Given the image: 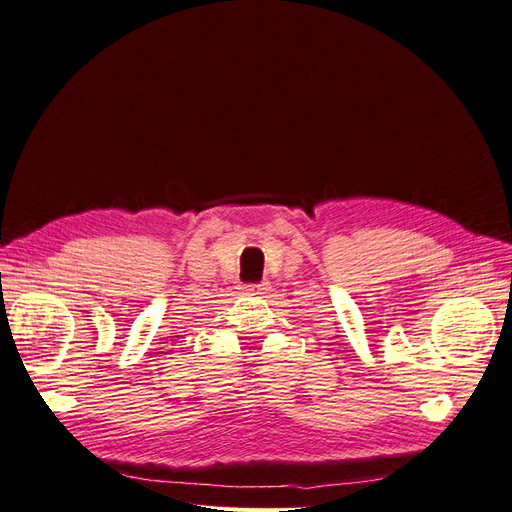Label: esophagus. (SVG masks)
<instances>
[{
  "instance_id": "1",
  "label": "esophagus",
  "mask_w": 512,
  "mask_h": 512,
  "mask_svg": "<svg viewBox=\"0 0 512 512\" xmlns=\"http://www.w3.org/2000/svg\"><path fill=\"white\" fill-rule=\"evenodd\" d=\"M271 286H269V282H260V284H250L247 286V290H252V292H267Z\"/></svg>"
}]
</instances>
